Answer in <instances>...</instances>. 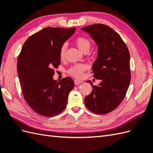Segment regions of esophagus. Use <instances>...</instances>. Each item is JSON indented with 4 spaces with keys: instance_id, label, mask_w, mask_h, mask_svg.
I'll list each match as a JSON object with an SVG mask.
<instances>
[{
    "instance_id": "1",
    "label": "esophagus",
    "mask_w": 153,
    "mask_h": 153,
    "mask_svg": "<svg viewBox=\"0 0 153 153\" xmlns=\"http://www.w3.org/2000/svg\"><path fill=\"white\" fill-rule=\"evenodd\" d=\"M83 83V81H82L81 80L77 79H74V83H75V85H79V84H80V83Z\"/></svg>"
}]
</instances>
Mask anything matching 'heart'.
I'll return each instance as SVG.
<instances>
[{
	"mask_svg": "<svg viewBox=\"0 0 153 153\" xmlns=\"http://www.w3.org/2000/svg\"><path fill=\"white\" fill-rule=\"evenodd\" d=\"M75 43L81 52L83 53H88V51L91 48V42L89 39L85 37H78L76 40ZM66 49H67V45L66 44H63L61 47L60 52H59V57L62 60L65 59L66 57ZM87 68V66L84 64H79L72 66L68 70V73L70 75H72L74 77H81L83 76V72Z\"/></svg>",
	"mask_w": 153,
	"mask_h": 153,
	"instance_id": "1",
	"label": "heart"
}]
</instances>
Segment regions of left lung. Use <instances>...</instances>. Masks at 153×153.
<instances>
[{"mask_svg": "<svg viewBox=\"0 0 153 153\" xmlns=\"http://www.w3.org/2000/svg\"><path fill=\"white\" fill-rule=\"evenodd\" d=\"M97 46V58L92 65L94 77L101 80L85 97V104L90 111L105 114L114 111L123 101L130 85V54L120 35L102 24L82 28Z\"/></svg>", "mask_w": 153, "mask_h": 153, "instance_id": "1", "label": "left lung"}]
</instances>
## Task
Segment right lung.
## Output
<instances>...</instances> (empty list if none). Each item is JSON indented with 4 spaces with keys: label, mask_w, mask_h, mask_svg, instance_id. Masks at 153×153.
I'll use <instances>...</instances> for the list:
<instances>
[{
    "label": "right lung",
    "mask_w": 153,
    "mask_h": 153,
    "mask_svg": "<svg viewBox=\"0 0 153 153\" xmlns=\"http://www.w3.org/2000/svg\"><path fill=\"white\" fill-rule=\"evenodd\" d=\"M75 30L46 27L22 46L17 60L18 77L26 103L39 114L56 116L66 107L74 80L70 77L54 80L53 69L60 65L61 47Z\"/></svg>",
    "instance_id": "obj_1"
}]
</instances>
